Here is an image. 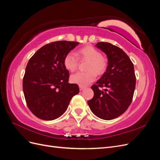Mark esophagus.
<instances>
[{"mask_svg":"<svg viewBox=\"0 0 160 160\" xmlns=\"http://www.w3.org/2000/svg\"><path fill=\"white\" fill-rule=\"evenodd\" d=\"M85 89V87L84 86H82V85H79V89L80 91H82L83 90Z\"/></svg>","mask_w":160,"mask_h":160,"instance_id":"esophagus-1","label":"esophagus"}]
</instances>
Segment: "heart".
<instances>
[{"instance_id":"heart-1","label":"heart","mask_w":160,"mask_h":160,"mask_svg":"<svg viewBox=\"0 0 160 160\" xmlns=\"http://www.w3.org/2000/svg\"><path fill=\"white\" fill-rule=\"evenodd\" d=\"M78 56H77L76 55ZM80 60H88L85 72H77L71 76V81L73 83L85 86L93 82L98 75H102L107 69L108 63L105 58L101 56V52L92 46H86L77 51L67 53L63 59L65 68L70 71L77 69Z\"/></svg>"}]
</instances>
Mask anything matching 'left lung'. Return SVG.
<instances>
[{
  "label": "left lung",
  "instance_id": "left-lung-1",
  "mask_svg": "<svg viewBox=\"0 0 160 160\" xmlns=\"http://www.w3.org/2000/svg\"><path fill=\"white\" fill-rule=\"evenodd\" d=\"M96 47L107 55L108 65L91 86L94 95L88 103L96 116L111 120L122 115L132 103L136 77L133 62L122 49L107 42H99Z\"/></svg>",
  "mask_w": 160,
  "mask_h": 160
}]
</instances>
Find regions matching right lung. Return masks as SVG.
Wrapping results in <instances>:
<instances>
[{"label": "right lung", "mask_w": 160, "mask_h": 160, "mask_svg": "<svg viewBox=\"0 0 160 160\" xmlns=\"http://www.w3.org/2000/svg\"><path fill=\"white\" fill-rule=\"evenodd\" d=\"M78 42L60 41L42 47L27 65L22 89L28 109L38 118L53 120L67 110L71 99L79 93L78 85L69 83V73L64 57Z\"/></svg>", "instance_id": "right-lung-1"}]
</instances>
